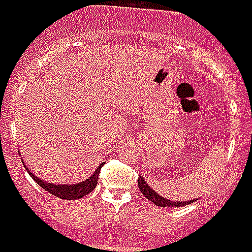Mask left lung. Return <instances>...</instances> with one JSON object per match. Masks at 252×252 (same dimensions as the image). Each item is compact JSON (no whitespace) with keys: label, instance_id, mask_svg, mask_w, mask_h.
<instances>
[{"label":"left lung","instance_id":"8db88e82","mask_svg":"<svg viewBox=\"0 0 252 252\" xmlns=\"http://www.w3.org/2000/svg\"><path fill=\"white\" fill-rule=\"evenodd\" d=\"M137 185H139V189H140V191L143 193V195L147 198V200L153 201L155 205H159V206H184V205H188V204H190L191 201H185V202H177V201H170V200H166L164 197H162V195H159L158 193H155L150 186L146 184V181L143 180L142 177L137 180Z\"/></svg>","mask_w":252,"mask_h":252}]
</instances>
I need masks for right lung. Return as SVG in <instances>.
<instances>
[{
    "label": "right lung",
    "instance_id": "obj_1",
    "mask_svg": "<svg viewBox=\"0 0 252 252\" xmlns=\"http://www.w3.org/2000/svg\"><path fill=\"white\" fill-rule=\"evenodd\" d=\"M102 164L97 167V170L94 171V174L89 180L83 181L81 184H74V185H52V184L41 181L40 178L35 177L32 173H30V174L39 184V186L43 188L46 191H48L50 194L59 197V198H63V200H78V198H82L86 194H89L90 191H93L94 188L97 186L99 170L102 167Z\"/></svg>",
    "mask_w": 252,
    "mask_h": 252
}]
</instances>
